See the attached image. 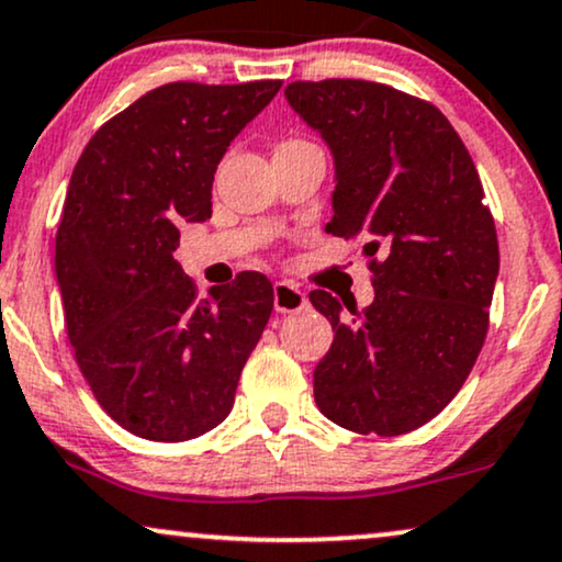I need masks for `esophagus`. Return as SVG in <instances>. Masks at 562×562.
Here are the masks:
<instances>
[{
	"instance_id": "obj_1",
	"label": "esophagus",
	"mask_w": 562,
	"mask_h": 562,
	"mask_svg": "<svg viewBox=\"0 0 562 562\" xmlns=\"http://www.w3.org/2000/svg\"><path fill=\"white\" fill-rule=\"evenodd\" d=\"M273 307L276 313H300V310L307 307V296H304L302 289H296L294 283L289 281H276L273 283Z\"/></svg>"
}]
</instances>
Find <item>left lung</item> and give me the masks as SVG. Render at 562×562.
<instances>
[{"mask_svg":"<svg viewBox=\"0 0 562 562\" xmlns=\"http://www.w3.org/2000/svg\"><path fill=\"white\" fill-rule=\"evenodd\" d=\"M286 99L334 154L325 232L364 241L375 286L370 307L344 302L349 313L310 294L334 325L317 408L359 435L412 432L461 391L490 328L501 252L480 175L446 114L404 90L296 80Z\"/></svg>","mask_w":562,"mask_h":562,"instance_id":"left-lung-1","label":"left lung"}]
</instances>
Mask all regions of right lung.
I'll return each mask as SVG.
<instances>
[{"label": "right lung", "mask_w": 562, "mask_h": 562, "mask_svg": "<svg viewBox=\"0 0 562 562\" xmlns=\"http://www.w3.org/2000/svg\"><path fill=\"white\" fill-rule=\"evenodd\" d=\"M281 80L166 82L101 124L69 179L54 268L75 362L116 425L182 442L221 425L273 310L241 270L198 300L179 226L211 218L216 166Z\"/></svg>", "instance_id": "1"}]
</instances>
